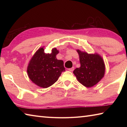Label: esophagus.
Instances as JSON below:
<instances>
[{
    "instance_id": "34e87169",
    "label": "esophagus",
    "mask_w": 127,
    "mask_h": 127,
    "mask_svg": "<svg viewBox=\"0 0 127 127\" xmlns=\"http://www.w3.org/2000/svg\"><path fill=\"white\" fill-rule=\"evenodd\" d=\"M74 67H72V68H69L68 69V70H69L70 72H73L74 70Z\"/></svg>"
}]
</instances>
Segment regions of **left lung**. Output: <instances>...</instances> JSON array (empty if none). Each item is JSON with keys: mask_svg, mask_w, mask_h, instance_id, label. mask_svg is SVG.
Returning a JSON list of instances; mask_svg holds the SVG:
<instances>
[{"mask_svg": "<svg viewBox=\"0 0 127 127\" xmlns=\"http://www.w3.org/2000/svg\"><path fill=\"white\" fill-rule=\"evenodd\" d=\"M81 66L73 71L81 84L91 87L99 82L104 76L105 64L102 58L98 54H89L77 50Z\"/></svg>", "mask_w": 127, "mask_h": 127, "instance_id": "1", "label": "left lung"}]
</instances>
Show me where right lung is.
<instances>
[{"instance_id":"right-lung-1","label":"right lung","mask_w":127,"mask_h":127,"mask_svg":"<svg viewBox=\"0 0 127 127\" xmlns=\"http://www.w3.org/2000/svg\"><path fill=\"white\" fill-rule=\"evenodd\" d=\"M58 53L55 48L53 49L51 54L45 53L44 49L40 48L32 58L27 68V73L36 85L42 88L50 87L65 71L63 61L56 58Z\"/></svg>"}]
</instances>
